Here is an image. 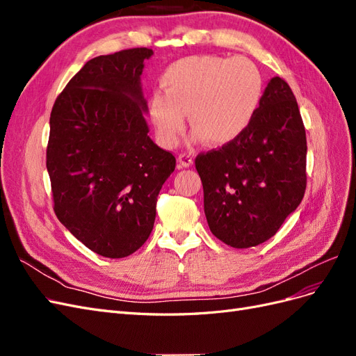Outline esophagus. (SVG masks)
<instances>
[{
  "mask_svg": "<svg viewBox=\"0 0 356 356\" xmlns=\"http://www.w3.org/2000/svg\"><path fill=\"white\" fill-rule=\"evenodd\" d=\"M193 165V159L190 154H179L178 156V168H190Z\"/></svg>",
  "mask_w": 356,
  "mask_h": 356,
  "instance_id": "esophagus-1",
  "label": "esophagus"
}]
</instances>
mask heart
Listing matches in <instances>:
<instances>
[{"mask_svg":"<svg viewBox=\"0 0 356 356\" xmlns=\"http://www.w3.org/2000/svg\"><path fill=\"white\" fill-rule=\"evenodd\" d=\"M148 101L157 141L177 145L190 113L191 131L211 147H225L245 134L263 98L264 83L246 58L190 56L172 63Z\"/></svg>","mask_w":356,"mask_h":356,"instance_id":"obj_1","label":"heart"}]
</instances>
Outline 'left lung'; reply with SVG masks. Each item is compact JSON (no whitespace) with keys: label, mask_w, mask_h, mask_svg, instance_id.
Returning <instances> with one entry per match:
<instances>
[{"label":"left lung","mask_w":356,"mask_h":356,"mask_svg":"<svg viewBox=\"0 0 356 356\" xmlns=\"http://www.w3.org/2000/svg\"><path fill=\"white\" fill-rule=\"evenodd\" d=\"M306 154L296 96L273 77L238 141L196 157L212 234L241 250L275 236L303 200Z\"/></svg>","instance_id":"left-lung-1"}]
</instances>
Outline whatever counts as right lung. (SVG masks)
Here are the masks:
<instances>
[{
	"instance_id": "obj_1",
	"label": "right lung",
	"mask_w": 356,
	"mask_h": 356,
	"mask_svg": "<svg viewBox=\"0 0 356 356\" xmlns=\"http://www.w3.org/2000/svg\"><path fill=\"white\" fill-rule=\"evenodd\" d=\"M147 47L88 60L50 114L47 172L58 220L93 252L134 254L148 239L177 160L148 136Z\"/></svg>"
}]
</instances>
